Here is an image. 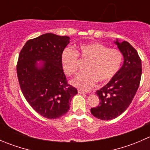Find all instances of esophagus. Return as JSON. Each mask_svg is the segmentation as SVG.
Returning <instances> with one entry per match:
<instances>
[{
	"label": "esophagus",
	"mask_w": 150,
	"mask_h": 150,
	"mask_svg": "<svg viewBox=\"0 0 150 150\" xmlns=\"http://www.w3.org/2000/svg\"><path fill=\"white\" fill-rule=\"evenodd\" d=\"M78 93H81V94H85V93H86L85 91H83L78 90Z\"/></svg>",
	"instance_id": "1"
}]
</instances>
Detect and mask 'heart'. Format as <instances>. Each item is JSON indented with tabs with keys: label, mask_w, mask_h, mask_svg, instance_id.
Instances as JSON below:
<instances>
[{
	"label": "heart",
	"mask_w": 150,
	"mask_h": 150,
	"mask_svg": "<svg viewBox=\"0 0 150 150\" xmlns=\"http://www.w3.org/2000/svg\"><path fill=\"white\" fill-rule=\"evenodd\" d=\"M78 56L87 63L83 67L85 72L72 79L71 83L83 91L91 89L96 82L100 84L110 82L117 73L122 62V55L119 50L109 48L99 43L80 45L77 54L71 48H66L62 53L61 62L64 72L68 76L78 72Z\"/></svg>",
	"instance_id": "heart-1"
}]
</instances>
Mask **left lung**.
<instances>
[{
    "label": "left lung",
    "mask_w": 150,
    "mask_h": 150,
    "mask_svg": "<svg viewBox=\"0 0 150 150\" xmlns=\"http://www.w3.org/2000/svg\"><path fill=\"white\" fill-rule=\"evenodd\" d=\"M114 43L123 56V64L108 83L96 91L100 103L91 109V114L102 120L116 118L126 110L137 93L142 76V61L137 50L127 41L116 39Z\"/></svg>",
    "instance_id": "8db88e82"
}]
</instances>
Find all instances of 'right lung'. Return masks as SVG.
Segmentation results:
<instances>
[{"mask_svg": "<svg viewBox=\"0 0 150 150\" xmlns=\"http://www.w3.org/2000/svg\"><path fill=\"white\" fill-rule=\"evenodd\" d=\"M69 39L46 33L28 40L19 55L16 71L22 93L33 110L48 119L65 115L78 93L67 83L61 62Z\"/></svg>", "mask_w": 150, "mask_h": 150, "instance_id": "obj_1", "label": "right lung"}]
</instances>
